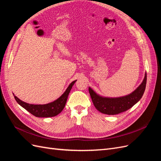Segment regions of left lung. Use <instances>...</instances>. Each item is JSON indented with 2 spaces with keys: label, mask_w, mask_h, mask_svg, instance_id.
Segmentation results:
<instances>
[{
  "label": "left lung",
  "mask_w": 161,
  "mask_h": 161,
  "mask_svg": "<svg viewBox=\"0 0 161 161\" xmlns=\"http://www.w3.org/2000/svg\"><path fill=\"white\" fill-rule=\"evenodd\" d=\"M147 84V72L144 78L137 88L127 95L119 97L101 96L89 87V91L95 108L101 113L107 115H116L127 111L142 98Z\"/></svg>",
  "instance_id": "8db88e82"
}]
</instances>
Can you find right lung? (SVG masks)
I'll return each mask as SVG.
<instances>
[{
    "label": "right lung",
    "mask_w": 161,
    "mask_h": 161,
    "mask_svg": "<svg viewBox=\"0 0 161 161\" xmlns=\"http://www.w3.org/2000/svg\"><path fill=\"white\" fill-rule=\"evenodd\" d=\"M76 81V80L71 82L64 92V93L59 98L47 104L34 105L27 103L19 99L18 97L14 95V93L13 94L18 104L20 105L22 108L25 109L34 116L37 117V118H50V117H54L58 115L64 109L68 99V96H69L72 87L74 85Z\"/></svg>",
    "instance_id": "1"
}]
</instances>
